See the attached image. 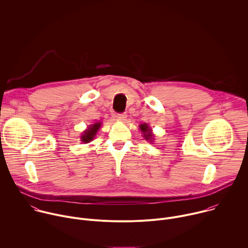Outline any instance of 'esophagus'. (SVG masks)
Instances as JSON below:
<instances>
[{"mask_svg": "<svg viewBox=\"0 0 248 248\" xmlns=\"http://www.w3.org/2000/svg\"><path fill=\"white\" fill-rule=\"evenodd\" d=\"M126 114L125 113H122V114H118L117 116H116V118H117V120L118 121H121V122H124L125 120H126Z\"/></svg>", "mask_w": 248, "mask_h": 248, "instance_id": "esophagus-1", "label": "esophagus"}]
</instances>
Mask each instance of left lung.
Returning a JSON list of instances; mask_svg holds the SVG:
<instances>
[{
  "instance_id": "8db88e82",
  "label": "left lung",
  "mask_w": 248,
  "mask_h": 248,
  "mask_svg": "<svg viewBox=\"0 0 248 248\" xmlns=\"http://www.w3.org/2000/svg\"><path fill=\"white\" fill-rule=\"evenodd\" d=\"M140 126V130L142 131V133H143V136H144V138L146 139V140H150L151 142H153V133H152V130H151V128L149 127V125L147 124H140L139 125Z\"/></svg>"
}]
</instances>
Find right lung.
Here are the masks:
<instances>
[{
  "label": "right lung",
  "instance_id": "right-lung-1",
  "mask_svg": "<svg viewBox=\"0 0 248 248\" xmlns=\"http://www.w3.org/2000/svg\"><path fill=\"white\" fill-rule=\"evenodd\" d=\"M101 126V123H95L93 124H91L88 129L84 131V134L80 136V141L82 143H90L91 141L93 140L94 136L96 135V132Z\"/></svg>",
  "mask_w": 248,
  "mask_h": 248
}]
</instances>
